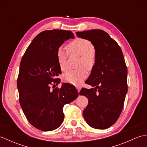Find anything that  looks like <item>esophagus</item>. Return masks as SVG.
I'll return each mask as SVG.
<instances>
[{
    "instance_id": "esophagus-1",
    "label": "esophagus",
    "mask_w": 147,
    "mask_h": 147,
    "mask_svg": "<svg viewBox=\"0 0 147 147\" xmlns=\"http://www.w3.org/2000/svg\"><path fill=\"white\" fill-rule=\"evenodd\" d=\"M76 89L78 90V93H80V90H81V88H82V87H81L80 86H76Z\"/></svg>"
}]
</instances>
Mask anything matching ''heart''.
I'll use <instances>...</instances> for the list:
<instances>
[{
    "label": "heart",
    "mask_w": 147,
    "mask_h": 147,
    "mask_svg": "<svg viewBox=\"0 0 147 147\" xmlns=\"http://www.w3.org/2000/svg\"><path fill=\"white\" fill-rule=\"evenodd\" d=\"M66 47L69 53H75L81 55L78 63V66L81 68L66 72L64 75V80L71 84L79 85L88 76L86 69L91 71L95 66L96 59L93 52L94 49L93 45L88 40L77 38L69 43ZM67 53L61 47L57 49L56 57L59 66L62 71L67 69Z\"/></svg>",
    "instance_id": "obj_1"
}]
</instances>
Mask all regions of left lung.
Listing matches in <instances>:
<instances>
[{
    "mask_svg": "<svg viewBox=\"0 0 147 147\" xmlns=\"http://www.w3.org/2000/svg\"><path fill=\"white\" fill-rule=\"evenodd\" d=\"M76 35L90 40L95 49V66L85 82L95 88H83L80 92L88 99L83 117L93 128L107 129L120 116L127 92V70L123 52L102 30L76 32Z\"/></svg>",
    "mask_w": 147,
    "mask_h": 147,
    "instance_id": "8db88e82",
    "label": "left lung"
}]
</instances>
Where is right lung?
I'll return each instance as SVG.
<instances>
[{"label": "right lung", "mask_w": 147, "mask_h": 147, "mask_svg": "<svg viewBox=\"0 0 147 147\" xmlns=\"http://www.w3.org/2000/svg\"><path fill=\"white\" fill-rule=\"evenodd\" d=\"M74 37L71 31H43L33 40L21 59L17 81L20 104L30 123L43 131L61 125L64 105L78 96L76 88L69 83L55 88L61 82L57 77L61 73L56 52L64 41Z\"/></svg>", "instance_id": "right-lung-1"}]
</instances>
